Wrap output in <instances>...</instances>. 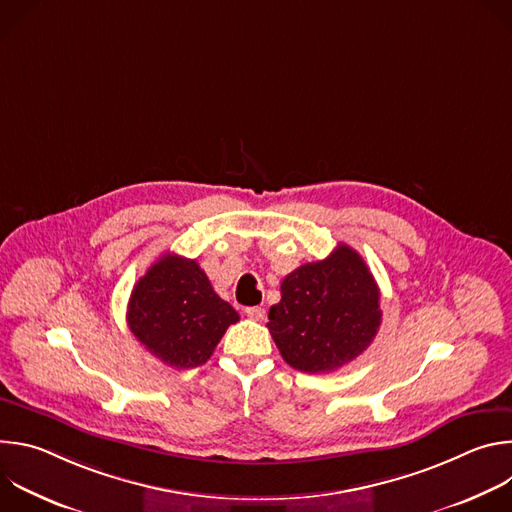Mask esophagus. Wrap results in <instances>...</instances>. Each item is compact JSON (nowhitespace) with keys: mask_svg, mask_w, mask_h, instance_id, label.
<instances>
[{"mask_svg":"<svg viewBox=\"0 0 512 512\" xmlns=\"http://www.w3.org/2000/svg\"><path fill=\"white\" fill-rule=\"evenodd\" d=\"M245 314L251 318V320H257V322H263L265 320V310L259 308V306H253V308H247Z\"/></svg>","mask_w":512,"mask_h":512,"instance_id":"1","label":"esophagus"}]
</instances>
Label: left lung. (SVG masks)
Wrapping results in <instances>:
<instances>
[{"mask_svg":"<svg viewBox=\"0 0 512 512\" xmlns=\"http://www.w3.org/2000/svg\"><path fill=\"white\" fill-rule=\"evenodd\" d=\"M379 304L367 263L340 243L324 261L285 275L267 328L289 367L332 373L369 348L381 326Z\"/></svg>","mask_w":512,"mask_h":512,"instance_id":"obj_1","label":"left lung"}]
</instances>
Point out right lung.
<instances>
[{"label":"right lung","instance_id":"right-lung-1","mask_svg":"<svg viewBox=\"0 0 512 512\" xmlns=\"http://www.w3.org/2000/svg\"><path fill=\"white\" fill-rule=\"evenodd\" d=\"M237 322L239 314L214 294L200 265L174 253L139 277L127 304L133 336L174 369L200 367Z\"/></svg>","mask_w":512,"mask_h":512}]
</instances>
